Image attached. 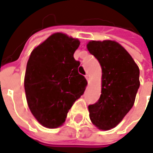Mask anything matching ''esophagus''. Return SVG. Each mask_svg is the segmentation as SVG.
Listing matches in <instances>:
<instances>
[{"instance_id":"obj_1","label":"esophagus","mask_w":153,"mask_h":153,"mask_svg":"<svg viewBox=\"0 0 153 153\" xmlns=\"http://www.w3.org/2000/svg\"><path fill=\"white\" fill-rule=\"evenodd\" d=\"M85 77H86L87 81L88 82V83H89V82H90V76H89V74H88V73H87V74L85 75Z\"/></svg>"}]
</instances>
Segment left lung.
<instances>
[{
	"label": "left lung",
	"mask_w": 153,
	"mask_h": 153,
	"mask_svg": "<svg viewBox=\"0 0 153 153\" xmlns=\"http://www.w3.org/2000/svg\"><path fill=\"white\" fill-rule=\"evenodd\" d=\"M88 50L102 68V90L97 103L88 106L98 129L117 126L131 110L140 87V71L131 55L115 41H90Z\"/></svg>",
	"instance_id": "1"
}]
</instances>
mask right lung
<instances>
[{
	"mask_svg": "<svg viewBox=\"0 0 153 153\" xmlns=\"http://www.w3.org/2000/svg\"><path fill=\"white\" fill-rule=\"evenodd\" d=\"M80 41L56 33L32 51L27 64L24 88L33 115L42 126L57 128L86 89L74 59Z\"/></svg>",
	"mask_w": 153,
	"mask_h": 153,
	"instance_id": "right-lung-1",
	"label": "right lung"
}]
</instances>
